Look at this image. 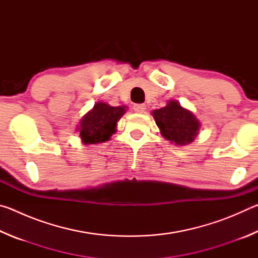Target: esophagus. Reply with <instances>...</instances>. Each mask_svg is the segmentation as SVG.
<instances>
[{"instance_id": "34e87169", "label": "esophagus", "mask_w": 258, "mask_h": 258, "mask_svg": "<svg viewBox=\"0 0 258 258\" xmlns=\"http://www.w3.org/2000/svg\"><path fill=\"white\" fill-rule=\"evenodd\" d=\"M133 109L135 112L138 113H142L143 111L146 110V104H142V103H139V104H134L133 106Z\"/></svg>"}]
</instances>
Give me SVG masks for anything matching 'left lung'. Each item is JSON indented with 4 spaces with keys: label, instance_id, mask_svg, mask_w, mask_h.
Masks as SVG:
<instances>
[{
    "label": "left lung",
    "instance_id": "1",
    "mask_svg": "<svg viewBox=\"0 0 258 258\" xmlns=\"http://www.w3.org/2000/svg\"><path fill=\"white\" fill-rule=\"evenodd\" d=\"M160 134L175 146H186L195 141L202 127L190 110L183 108L176 100H169L165 107L152 110Z\"/></svg>",
    "mask_w": 258,
    "mask_h": 258
}]
</instances>
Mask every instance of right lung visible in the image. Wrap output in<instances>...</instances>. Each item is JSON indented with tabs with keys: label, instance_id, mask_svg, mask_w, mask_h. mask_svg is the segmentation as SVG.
Listing matches in <instances>:
<instances>
[{
	"label": "right lung",
	"instance_id": "right-lung-1",
	"mask_svg": "<svg viewBox=\"0 0 258 258\" xmlns=\"http://www.w3.org/2000/svg\"><path fill=\"white\" fill-rule=\"evenodd\" d=\"M126 106L112 107L104 102H97L80 120L76 131L85 146L98 145L110 140L117 131V123L126 112Z\"/></svg>",
	"mask_w": 258,
	"mask_h": 258
}]
</instances>
